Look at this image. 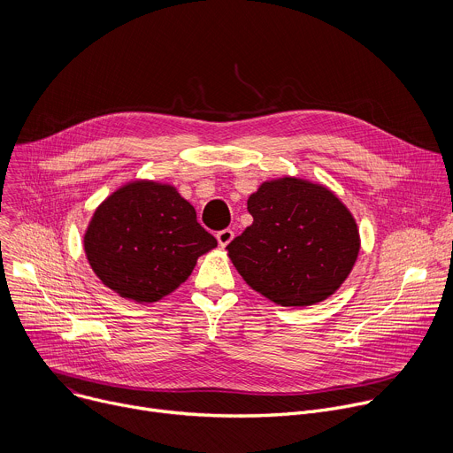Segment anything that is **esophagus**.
Instances as JSON below:
<instances>
[{
  "label": "esophagus",
  "instance_id": "1",
  "mask_svg": "<svg viewBox=\"0 0 453 453\" xmlns=\"http://www.w3.org/2000/svg\"><path fill=\"white\" fill-rule=\"evenodd\" d=\"M233 236H234L233 229H222V231L217 233V240H219V243H220L222 247H226V245L233 240Z\"/></svg>",
  "mask_w": 453,
  "mask_h": 453
}]
</instances>
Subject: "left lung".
<instances>
[{
	"label": "left lung",
	"mask_w": 453,
	"mask_h": 453,
	"mask_svg": "<svg viewBox=\"0 0 453 453\" xmlns=\"http://www.w3.org/2000/svg\"><path fill=\"white\" fill-rule=\"evenodd\" d=\"M252 224L227 245L245 283L281 306L332 296L358 256V229L334 193L303 179L264 182L247 201Z\"/></svg>",
	"instance_id": "obj_1"
}]
</instances>
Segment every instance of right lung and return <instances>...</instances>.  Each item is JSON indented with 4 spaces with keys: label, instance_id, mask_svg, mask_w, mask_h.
I'll return each mask as SVG.
<instances>
[{
    "label": "right lung",
    "instance_id": "add662e5",
    "mask_svg": "<svg viewBox=\"0 0 453 453\" xmlns=\"http://www.w3.org/2000/svg\"><path fill=\"white\" fill-rule=\"evenodd\" d=\"M217 247L175 188L138 180L102 203L84 236L95 274L121 297L159 301L188 280L197 257Z\"/></svg>",
    "mask_w": 453,
    "mask_h": 453
}]
</instances>
